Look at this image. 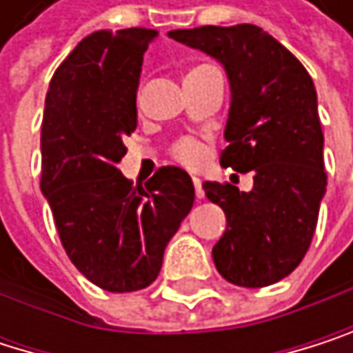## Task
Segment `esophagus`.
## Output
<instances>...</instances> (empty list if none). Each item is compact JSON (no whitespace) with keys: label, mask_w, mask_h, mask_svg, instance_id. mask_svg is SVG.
Wrapping results in <instances>:
<instances>
[{"label":"esophagus","mask_w":353,"mask_h":353,"mask_svg":"<svg viewBox=\"0 0 353 353\" xmlns=\"http://www.w3.org/2000/svg\"><path fill=\"white\" fill-rule=\"evenodd\" d=\"M193 187H195V197L203 199V187H201V181L197 176H193Z\"/></svg>","instance_id":"obj_1"}]
</instances>
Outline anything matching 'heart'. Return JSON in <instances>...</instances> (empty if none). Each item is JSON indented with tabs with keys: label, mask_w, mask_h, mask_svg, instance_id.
Segmentation results:
<instances>
[{
	"label": "heart",
	"mask_w": 353,
	"mask_h": 353,
	"mask_svg": "<svg viewBox=\"0 0 353 353\" xmlns=\"http://www.w3.org/2000/svg\"><path fill=\"white\" fill-rule=\"evenodd\" d=\"M172 154H174V158H176L181 164H185V166H197V164H201V160H203V148H201L197 141H193V139H183V141H179V143L174 145Z\"/></svg>",
	"instance_id": "heart-1"
}]
</instances>
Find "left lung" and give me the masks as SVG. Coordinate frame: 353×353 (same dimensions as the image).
<instances>
[{"label":"left lung","instance_id":"obj_1","mask_svg":"<svg viewBox=\"0 0 353 353\" xmlns=\"http://www.w3.org/2000/svg\"><path fill=\"white\" fill-rule=\"evenodd\" d=\"M168 37L227 70L229 145L220 164L254 172L248 193L203 183L205 197L227 216V231L212 248L214 264L233 285H272L305 256L327 193L314 83L287 48L254 24L179 28Z\"/></svg>","mask_w":353,"mask_h":353}]
</instances>
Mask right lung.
<instances>
[{
  "mask_svg": "<svg viewBox=\"0 0 353 353\" xmlns=\"http://www.w3.org/2000/svg\"><path fill=\"white\" fill-rule=\"evenodd\" d=\"M152 28L97 30L56 70L41 124V193L70 262L112 293L156 281L195 189L176 166L143 187L118 170L137 128V89Z\"/></svg>",
  "mask_w": 353,
  "mask_h": 353,
  "instance_id": "1",
  "label": "right lung"
}]
</instances>
